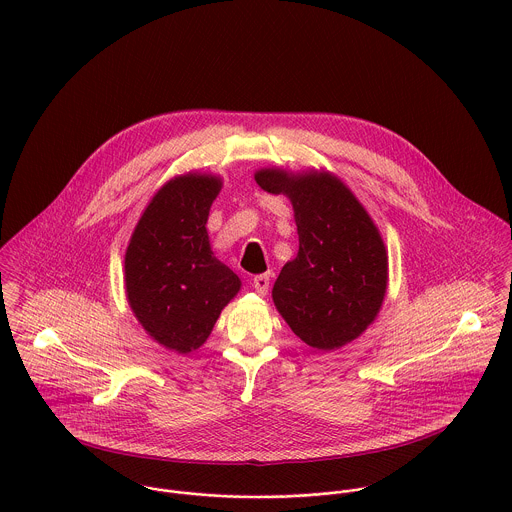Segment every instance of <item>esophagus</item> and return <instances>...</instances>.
<instances>
[{
    "instance_id": "1",
    "label": "esophagus",
    "mask_w": 512,
    "mask_h": 512,
    "mask_svg": "<svg viewBox=\"0 0 512 512\" xmlns=\"http://www.w3.org/2000/svg\"><path fill=\"white\" fill-rule=\"evenodd\" d=\"M252 286H254V290L260 293V295H266L268 290H270V274H260V276H256L254 282H252Z\"/></svg>"
}]
</instances>
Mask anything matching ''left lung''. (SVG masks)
I'll list each match as a JSON object with an SVG mask.
<instances>
[{
	"label": "left lung",
	"mask_w": 512,
	"mask_h": 512,
	"mask_svg": "<svg viewBox=\"0 0 512 512\" xmlns=\"http://www.w3.org/2000/svg\"><path fill=\"white\" fill-rule=\"evenodd\" d=\"M256 183L292 201L297 256L282 268L272 299L293 333L327 353L376 319L388 288V252L363 203L333 173L264 167Z\"/></svg>",
	"instance_id": "1"
}]
</instances>
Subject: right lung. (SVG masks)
<instances>
[{
  "mask_svg": "<svg viewBox=\"0 0 512 512\" xmlns=\"http://www.w3.org/2000/svg\"><path fill=\"white\" fill-rule=\"evenodd\" d=\"M220 175L189 171L169 179L147 203L124 256L128 303L161 347L197 351L220 311L240 292V278L211 250L207 220Z\"/></svg>",
  "mask_w": 512,
  "mask_h": 512,
  "instance_id": "right-lung-1",
  "label": "right lung"
}]
</instances>
